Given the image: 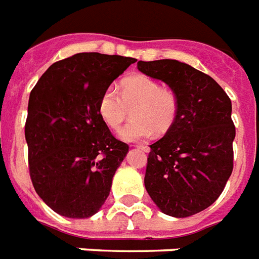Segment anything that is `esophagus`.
Returning <instances> with one entry per match:
<instances>
[{"label":"esophagus","mask_w":259,"mask_h":259,"mask_svg":"<svg viewBox=\"0 0 259 259\" xmlns=\"http://www.w3.org/2000/svg\"><path fill=\"white\" fill-rule=\"evenodd\" d=\"M136 147L140 148V149H143V151L145 152V153H148V152L151 151V148L148 147V145H136Z\"/></svg>","instance_id":"esophagus-1"}]
</instances>
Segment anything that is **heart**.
<instances>
[{
    "label": "heart",
    "instance_id": "1",
    "mask_svg": "<svg viewBox=\"0 0 259 259\" xmlns=\"http://www.w3.org/2000/svg\"><path fill=\"white\" fill-rule=\"evenodd\" d=\"M133 108V119L118 130L123 141L137 143L156 132L164 134L171 129L178 114V99L172 91L147 76L127 78L121 85L108 87L99 99L98 111L104 123L116 129Z\"/></svg>",
    "mask_w": 259,
    "mask_h": 259
}]
</instances>
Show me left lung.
Segmentation results:
<instances>
[{
    "mask_svg": "<svg viewBox=\"0 0 259 259\" xmlns=\"http://www.w3.org/2000/svg\"><path fill=\"white\" fill-rule=\"evenodd\" d=\"M137 68L178 99L174 125L149 145L145 189L164 214L193 216L219 198L232 174L231 100L212 77L177 59L138 61Z\"/></svg>",
    "mask_w": 259,
    "mask_h": 259,
    "instance_id": "left-lung-1",
    "label": "left lung"
}]
</instances>
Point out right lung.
Here are the masks:
<instances>
[{
	"instance_id": "right-lung-1",
	"label": "right lung",
	"mask_w": 259,
	"mask_h": 259,
	"mask_svg": "<svg viewBox=\"0 0 259 259\" xmlns=\"http://www.w3.org/2000/svg\"><path fill=\"white\" fill-rule=\"evenodd\" d=\"M136 59L80 53L58 61L31 91L25 141L31 181L54 212L94 216L129 152L98 111L99 99Z\"/></svg>"
}]
</instances>
